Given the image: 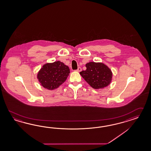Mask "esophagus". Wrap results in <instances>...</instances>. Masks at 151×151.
Here are the masks:
<instances>
[{
    "label": "esophagus",
    "instance_id": "obj_1",
    "mask_svg": "<svg viewBox=\"0 0 151 151\" xmlns=\"http://www.w3.org/2000/svg\"><path fill=\"white\" fill-rule=\"evenodd\" d=\"M81 71H82V69H81V68H80V67H78V69L76 70V71H77V72H80Z\"/></svg>",
    "mask_w": 151,
    "mask_h": 151
}]
</instances>
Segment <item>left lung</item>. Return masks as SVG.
I'll return each instance as SVG.
<instances>
[{
	"label": "left lung",
	"mask_w": 151,
	"mask_h": 151,
	"mask_svg": "<svg viewBox=\"0 0 151 151\" xmlns=\"http://www.w3.org/2000/svg\"><path fill=\"white\" fill-rule=\"evenodd\" d=\"M86 66V70L80 74L93 88H103L110 84L112 73L106 65L102 63L89 62Z\"/></svg>",
	"instance_id": "1"
}]
</instances>
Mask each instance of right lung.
Instances as JSON below:
<instances>
[{"label": "right lung", "instance_id": "obj_1", "mask_svg": "<svg viewBox=\"0 0 151 151\" xmlns=\"http://www.w3.org/2000/svg\"><path fill=\"white\" fill-rule=\"evenodd\" d=\"M70 69L63 63L57 61L45 64L39 71L37 77L45 88L53 90L59 87L69 75Z\"/></svg>", "mask_w": 151, "mask_h": 151}]
</instances>
